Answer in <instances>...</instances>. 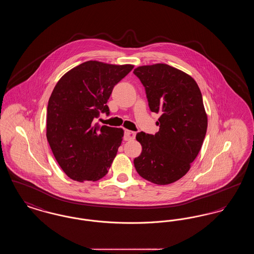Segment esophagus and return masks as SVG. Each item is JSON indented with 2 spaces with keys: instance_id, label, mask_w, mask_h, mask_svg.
I'll use <instances>...</instances> for the list:
<instances>
[{
  "instance_id": "obj_1",
  "label": "esophagus",
  "mask_w": 254,
  "mask_h": 254,
  "mask_svg": "<svg viewBox=\"0 0 254 254\" xmlns=\"http://www.w3.org/2000/svg\"><path fill=\"white\" fill-rule=\"evenodd\" d=\"M135 136H136V132L131 131V130H127H127L125 131L124 139H125V141H130V140L135 139Z\"/></svg>"
}]
</instances>
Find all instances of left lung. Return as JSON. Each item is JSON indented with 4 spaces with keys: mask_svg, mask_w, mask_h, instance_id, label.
<instances>
[{
    "mask_svg": "<svg viewBox=\"0 0 254 254\" xmlns=\"http://www.w3.org/2000/svg\"><path fill=\"white\" fill-rule=\"evenodd\" d=\"M133 73L145 86L148 107L159 113V131L137 133L142 153L134 159L141 177L156 185L179 180L197 157L207 128L202 93L189 74L166 64L143 65Z\"/></svg>",
    "mask_w": 254,
    "mask_h": 254,
    "instance_id": "left-lung-1",
    "label": "left lung"
}]
</instances>
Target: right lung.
<instances>
[{
	"mask_svg": "<svg viewBox=\"0 0 254 254\" xmlns=\"http://www.w3.org/2000/svg\"><path fill=\"white\" fill-rule=\"evenodd\" d=\"M132 64L87 61L65 73L55 85L47 111V138L61 169L72 180L103 178L117 154L123 128L95 123L114 85L132 70Z\"/></svg>",
	"mask_w": 254,
	"mask_h": 254,
	"instance_id": "right-lung-1",
	"label": "right lung"
}]
</instances>
